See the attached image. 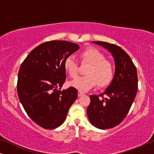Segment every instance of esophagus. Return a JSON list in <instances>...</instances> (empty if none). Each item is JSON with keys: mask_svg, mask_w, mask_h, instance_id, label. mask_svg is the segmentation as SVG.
Listing matches in <instances>:
<instances>
[{"mask_svg": "<svg viewBox=\"0 0 154 154\" xmlns=\"http://www.w3.org/2000/svg\"><path fill=\"white\" fill-rule=\"evenodd\" d=\"M83 94H84L83 92H82L81 91H79V92H78V96L79 97H81L82 95H83Z\"/></svg>", "mask_w": 154, "mask_h": 154, "instance_id": "1", "label": "esophagus"}]
</instances>
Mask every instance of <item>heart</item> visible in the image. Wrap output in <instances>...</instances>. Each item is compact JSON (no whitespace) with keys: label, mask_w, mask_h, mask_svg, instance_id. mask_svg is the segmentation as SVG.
Returning <instances> with one entry per match:
<instances>
[{"label":"heart","mask_w":154,"mask_h":154,"mask_svg":"<svg viewBox=\"0 0 154 154\" xmlns=\"http://www.w3.org/2000/svg\"><path fill=\"white\" fill-rule=\"evenodd\" d=\"M82 63H88L90 66L85 71L86 75L78 77L71 85L81 90L88 91L97 84L99 87H106L113 79V68L109 61L105 60L104 54L94 48H88L81 52ZM65 71L71 78L74 79L79 74V63L73 56H69L64 62Z\"/></svg>","instance_id":"1"}]
</instances>
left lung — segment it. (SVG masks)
<instances>
[{"label":"left lung","instance_id":"1","mask_svg":"<svg viewBox=\"0 0 154 154\" xmlns=\"http://www.w3.org/2000/svg\"><path fill=\"white\" fill-rule=\"evenodd\" d=\"M92 43L108 50L115 61L116 71L110 85L103 93L90 95L87 109L92 125L109 129L121 123L129 112L138 89L137 72L130 56L121 47L106 42Z\"/></svg>","mask_w":154,"mask_h":154}]
</instances>
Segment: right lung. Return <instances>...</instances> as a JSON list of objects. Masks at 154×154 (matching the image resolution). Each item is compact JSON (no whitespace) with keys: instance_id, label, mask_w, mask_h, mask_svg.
I'll list each match as a JSON object with an SVG mask.
<instances>
[{"instance_id":"add662e5","label":"right lung","mask_w":154,"mask_h":154,"mask_svg":"<svg viewBox=\"0 0 154 154\" xmlns=\"http://www.w3.org/2000/svg\"><path fill=\"white\" fill-rule=\"evenodd\" d=\"M79 48L66 41L45 42L34 48L21 64L17 85L19 99L31 119L44 129L62 125L77 99L75 88L60 89L66 79L65 59Z\"/></svg>"}]
</instances>
